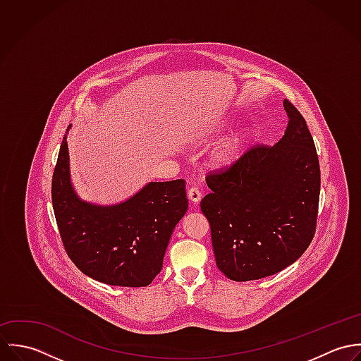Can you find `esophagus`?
I'll return each mask as SVG.
<instances>
[{
    "mask_svg": "<svg viewBox=\"0 0 361 361\" xmlns=\"http://www.w3.org/2000/svg\"><path fill=\"white\" fill-rule=\"evenodd\" d=\"M188 197H189V200H190L192 203L197 204V203L202 200V192H200L197 188H190V189L188 190Z\"/></svg>",
    "mask_w": 361,
    "mask_h": 361,
    "instance_id": "34e87169",
    "label": "esophagus"
}]
</instances>
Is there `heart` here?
<instances>
[{
	"instance_id": "b5f03b06",
	"label": "heart",
	"mask_w": 361,
	"mask_h": 361,
	"mask_svg": "<svg viewBox=\"0 0 361 361\" xmlns=\"http://www.w3.org/2000/svg\"><path fill=\"white\" fill-rule=\"evenodd\" d=\"M249 142V135L239 132L225 139L214 152L212 161L219 168H226L233 165L246 150Z\"/></svg>"
}]
</instances>
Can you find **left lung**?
<instances>
[{"label": "left lung", "instance_id": "left-lung-1", "mask_svg": "<svg viewBox=\"0 0 361 361\" xmlns=\"http://www.w3.org/2000/svg\"><path fill=\"white\" fill-rule=\"evenodd\" d=\"M288 126L274 146L250 147L233 165L209 172L200 208L211 228L216 267L236 282L293 264L317 226L319 162L307 123L285 100Z\"/></svg>", "mask_w": 361, "mask_h": 361}]
</instances>
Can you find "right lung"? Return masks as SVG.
Wrapping results in <instances>:
<instances>
[{
	"label": "right lung",
	"mask_w": 361,
	"mask_h": 361,
	"mask_svg": "<svg viewBox=\"0 0 361 361\" xmlns=\"http://www.w3.org/2000/svg\"><path fill=\"white\" fill-rule=\"evenodd\" d=\"M66 133L51 183L52 208L66 255L85 275L106 285H150L162 268L176 224L188 211L185 180L150 182L115 206L82 202L71 183Z\"/></svg>",
	"instance_id": "right-lung-1"
}]
</instances>
